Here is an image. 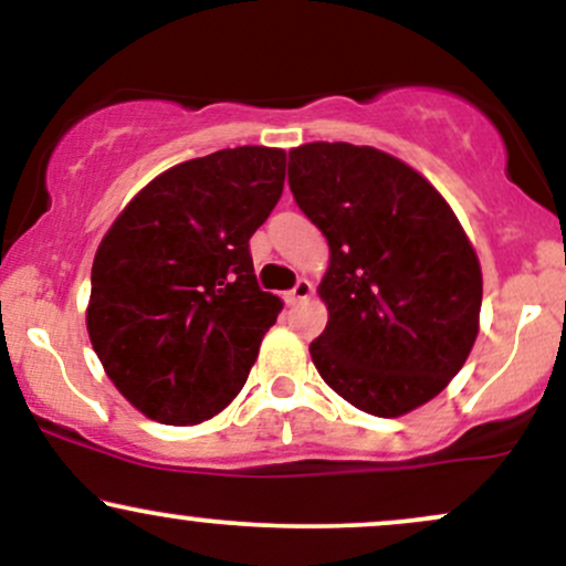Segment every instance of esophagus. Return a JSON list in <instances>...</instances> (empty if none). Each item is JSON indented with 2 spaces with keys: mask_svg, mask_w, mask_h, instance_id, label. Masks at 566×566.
Returning <instances> with one entry per match:
<instances>
[{
  "mask_svg": "<svg viewBox=\"0 0 566 566\" xmlns=\"http://www.w3.org/2000/svg\"><path fill=\"white\" fill-rule=\"evenodd\" d=\"M308 295H311V282H308V279H297L295 287L287 292V303L295 305V303L305 301V297H308Z\"/></svg>",
  "mask_w": 566,
  "mask_h": 566,
  "instance_id": "esophagus-1",
  "label": "esophagus"
}]
</instances>
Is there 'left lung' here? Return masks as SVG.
<instances>
[{
	"mask_svg": "<svg viewBox=\"0 0 566 566\" xmlns=\"http://www.w3.org/2000/svg\"><path fill=\"white\" fill-rule=\"evenodd\" d=\"M290 191L329 242V319L311 343L343 399L378 418L426 405L469 359L482 311L476 252L441 193L369 146L305 143Z\"/></svg>",
	"mask_w": 566,
	"mask_h": 566,
	"instance_id": "obj_1",
	"label": "left lung"
}]
</instances>
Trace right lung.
I'll use <instances>...</instances> for the list:
<instances>
[{"label": "right lung", "instance_id": "1", "mask_svg": "<svg viewBox=\"0 0 566 566\" xmlns=\"http://www.w3.org/2000/svg\"><path fill=\"white\" fill-rule=\"evenodd\" d=\"M284 161L265 146L184 161L143 188L97 247L90 340L151 420L201 423L242 391L284 305L258 287L250 255L282 197Z\"/></svg>", "mask_w": 566, "mask_h": 566}]
</instances>
